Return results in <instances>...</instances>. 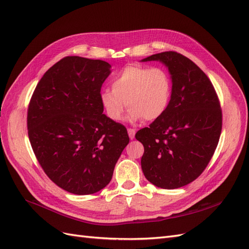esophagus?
<instances>
[{
  "mask_svg": "<svg viewBox=\"0 0 249 249\" xmlns=\"http://www.w3.org/2000/svg\"><path fill=\"white\" fill-rule=\"evenodd\" d=\"M127 133H129L130 139H134L135 138V133H136V131H135L134 129H127Z\"/></svg>",
  "mask_w": 249,
  "mask_h": 249,
  "instance_id": "34e87169",
  "label": "esophagus"
}]
</instances>
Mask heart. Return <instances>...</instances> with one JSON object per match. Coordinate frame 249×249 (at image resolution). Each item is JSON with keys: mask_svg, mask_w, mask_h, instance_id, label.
I'll return each mask as SVG.
<instances>
[{"mask_svg": "<svg viewBox=\"0 0 249 249\" xmlns=\"http://www.w3.org/2000/svg\"><path fill=\"white\" fill-rule=\"evenodd\" d=\"M172 92L168 72L160 67L144 65L125 66L112 80V89L101 92V103L112 120H120L125 107L130 108L127 118L153 122L166 112Z\"/></svg>", "mask_w": 249, "mask_h": 249, "instance_id": "obj_1", "label": "heart"}]
</instances>
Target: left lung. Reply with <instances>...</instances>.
Returning <instances> with one entry per match:
<instances>
[{"instance_id":"left-lung-1","label":"left lung","mask_w":249,"mask_h":249,"mask_svg":"<svg viewBox=\"0 0 249 249\" xmlns=\"http://www.w3.org/2000/svg\"><path fill=\"white\" fill-rule=\"evenodd\" d=\"M141 61L163 63L172 83L166 112L135 136L144 146L141 168L153 185L177 189L197 178L214 155L222 127L219 100L207 74L182 54L164 52Z\"/></svg>"}]
</instances>
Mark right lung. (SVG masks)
<instances>
[{"instance_id": "right-lung-1", "label": "right lung", "mask_w": 249, "mask_h": 249, "mask_svg": "<svg viewBox=\"0 0 249 249\" xmlns=\"http://www.w3.org/2000/svg\"><path fill=\"white\" fill-rule=\"evenodd\" d=\"M111 65L69 56L43 74L28 108V135L46 175L63 190L93 194L106 187L130 141L107 117L101 88Z\"/></svg>"}]
</instances>
